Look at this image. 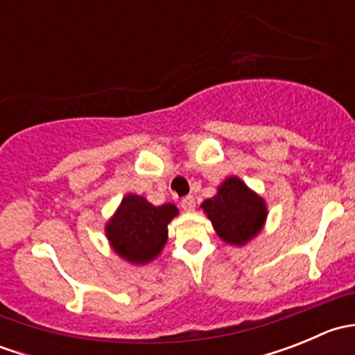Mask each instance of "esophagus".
<instances>
[{"label": "esophagus", "mask_w": 355, "mask_h": 355, "mask_svg": "<svg viewBox=\"0 0 355 355\" xmlns=\"http://www.w3.org/2000/svg\"><path fill=\"white\" fill-rule=\"evenodd\" d=\"M180 206L184 211H194L196 207V199L192 198V196H187V198H184L180 200Z\"/></svg>", "instance_id": "1"}]
</instances>
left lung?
Returning <instances> with one entry per match:
<instances>
[{
    "label": "left lung",
    "instance_id": "obj_1",
    "mask_svg": "<svg viewBox=\"0 0 355 355\" xmlns=\"http://www.w3.org/2000/svg\"><path fill=\"white\" fill-rule=\"evenodd\" d=\"M200 207L213 223L218 237L232 245H244L252 241L268 216L264 199L250 191L239 177H228L218 187L216 196L204 200Z\"/></svg>",
    "mask_w": 355,
    "mask_h": 355
}]
</instances>
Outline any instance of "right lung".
<instances>
[{"label":"right lung","instance_id":"right-lung-1","mask_svg":"<svg viewBox=\"0 0 355 355\" xmlns=\"http://www.w3.org/2000/svg\"><path fill=\"white\" fill-rule=\"evenodd\" d=\"M178 214L177 206H153L142 196L127 194L105 232L111 249L132 264L151 263L168 241V223Z\"/></svg>","mask_w":355,"mask_h":355}]
</instances>
